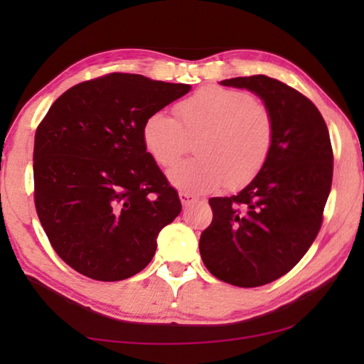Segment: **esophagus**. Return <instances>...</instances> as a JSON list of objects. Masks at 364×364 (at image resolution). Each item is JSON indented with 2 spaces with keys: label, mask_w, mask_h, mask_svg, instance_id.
<instances>
[{
  "label": "esophagus",
  "mask_w": 364,
  "mask_h": 364,
  "mask_svg": "<svg viewBox=\"0 0 364 364\" xmlns=\"http://www.w3.org/2000/svg\"><path fill=\"white\" fill-rule=\"evenodd\" d=\"M180 200H181V204L186 207V205H189L191 202H194L196 200V196L193 194V193H189V191H180Z\"/></svg>",
  "instance_id": "esophagus-1"
}]
</instances>
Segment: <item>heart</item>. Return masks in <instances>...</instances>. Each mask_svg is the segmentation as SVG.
I'll return each instance as SVG.
<instances>
[{
  "instance_id": "heart-1",
  "label": "heart",
  "mask_w": 364,
  "mask_h": 364,
  "mask_svg": "<svg viewBox=\"0 0 364 364\" xmlns=\"http://www.w3.org/2000/svg\"><path fill=\"white\" fill-rule=\"evenodd\" d=\"M178 120L162 110L147 115L143 143L164 168L180 162L197 141L199 157L170 171L176 186L205 193L226 183L237 189L267 164L273 146L269 110L241 90L207 86L176 106Z\"/></svg>"
}]
</instances>
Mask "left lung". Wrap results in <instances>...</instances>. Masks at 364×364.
<instances>
[{
	"instance_id": "1",
	"label": "left lung",
	"mask_w": 364,
	"mask_h": 364,
	"mask_svg": "<svg viewBox=\"0 0 364 364\" xmlns=\"http://www.w3.org/2000/svg\"><path fill=\"white\" fill-rule=\"evenodd\" d=\"M221 85L247 88L273 119V146L249 186L208 200L213 220L200 234L207 269L239 287H258L289 273L315 241L331 193L334 154L321 112L292 86L267 75Z\"/></svg>"
}]
</instances>
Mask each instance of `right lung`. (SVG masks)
<instances>
[{"mask_svg": "<svg viewBox=\"0 0 364 364\" xmlns=\"http://www.w3.org/2000/svg\"><path fill=\"white\" fill-rule=\"evenodd\" d=\"M191 90L114 72L72 86L35 133L33 199L53 249L96 281L144 269L181 212L176 189L146 152L147 115Z\"/></svg>", "mask_w": 364, "mask_h": 364, "instance_id": "obj_1", "label": "right lung"}]
</instances>
